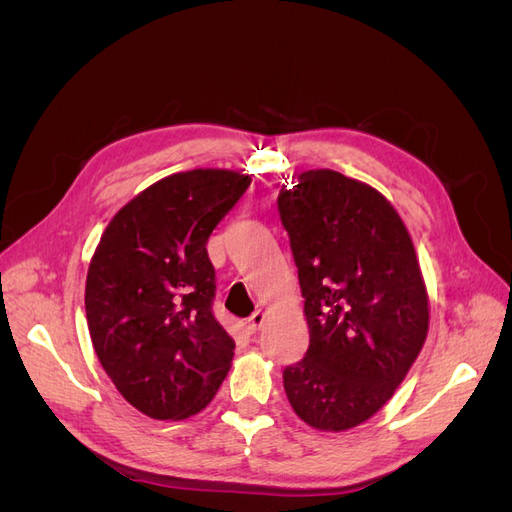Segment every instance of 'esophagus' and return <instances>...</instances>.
Wrapping results in <instances>:
<instances>
[{
    "label": "esophagus",
    "mask_w": 512,
    "mask_h": 512,
    "mask_svg": "<svg viewBox=\"0 0 512 512\" xmlns=\"http://www.w3.org/2000/svg\"><path fill=\"white\" fill-rule=\"evenodd\" d=\"M262 322H265V314H262L260 309H256V312L250 318H245V331L256 333L262 327Z\"/></svg>",
    "instance_id": "obj_1"
}]
</instances>
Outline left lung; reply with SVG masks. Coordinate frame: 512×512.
I'll use <instances>...</instances> for the list:
<instances>
[{"instance_id":"8db88e82","label":"left lung","mask_w":512,"mask_h":512,"mask_svg":"<svg viewBox=\"0 0 512 512\" xmlns=\"http://www.w3.org/2000/svg\"><path fill=\"white\" fill-rule=\"evenodd\" d=\"M305 299L309 346L284 369L307 425L344 431L374 416L421 352L427 290L393 205L335 170H307L277 196Z\"/></svg>"}]
</instances>
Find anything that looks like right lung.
<instances>
[{"label":"right lung","mask_w":512,"mask_h":512,"mask_svg":"<svg viewBox=\"0 0 512 512\" xmlns=\"http://www.w3.org/2000/svg\"><path fill=\"white\" fill-rule=\"evenodd\" d=\"M247 188L232 170L170 175L115 215L91 258V342L117 391L158 421L203 410L230 369L235 339L213 316L207 241Z\"/></svg>","instance_id":"add662e5"}]
</instances>
